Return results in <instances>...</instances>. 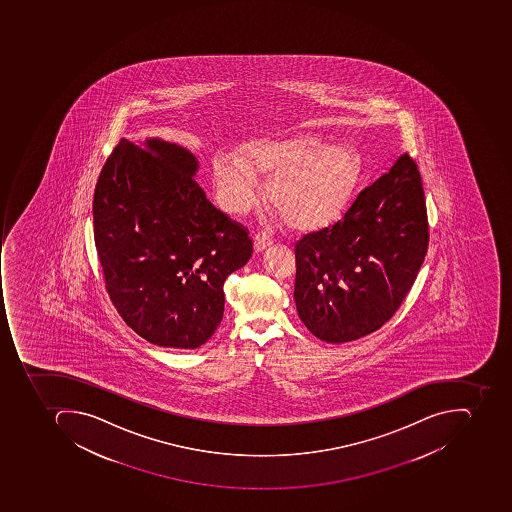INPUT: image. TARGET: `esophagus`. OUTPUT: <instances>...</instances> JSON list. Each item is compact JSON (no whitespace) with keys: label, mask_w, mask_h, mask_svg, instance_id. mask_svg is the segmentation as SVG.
<instances>
[{"label":"esophagus","mask_w":512,"mask_h":512,"mask_svg":"<svg viewBox=\"0 0 512 512\" xmlns=\"http://www.w3.org/2000/svg\"><path fill=\"white\" fill-rule=\"evenodd\" d=\"M274 244V240H272L271 236L266 235V233H257L254 238V249L255 252L265 251L266 247Z\"/></svg>","instance_id":"34e87169"}]
</instances>
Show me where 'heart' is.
<instances>
[{
	"label": "heart",
	"instance_id": "1",
	"mask_svg": "<svg viewBox=\"0 0 512 512\" xmlns=\"http://www.w3.org/2000/svg\"><path fill=\"white\" fill-rule=\"evenodd\" d=\"M255 175H265L266 197L296 230H316L340 218L362 175L359 153L346 145L324 147L315 136L247 145L241 161H213L219 203L232 214L246 213L257 200Z\"/></svg>",
	"mask_w": 512,
	"mask_h": 512
}]
</instances>
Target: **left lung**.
I'll list each match as a JSON object with an SVG mask.
<instances>
[{
  "label": "left lung",
  "mask_w": 512,
  "mask_h": 512,
  "mask_svg": "<svg viewBox=\"0 0 512 512\" xmlns=\"http://www.w3.org/2000/svg\"><path fill=\"white\" fill-rule=\"evenodd\" d=\"M425 193L407 153L360 191L332 227L307 233L294 247V301L319 340L365 337L395 315L428 252Z\"/></svg>",
  "instance_id": "1"
}]
</instances>
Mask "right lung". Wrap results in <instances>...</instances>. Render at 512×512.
Returning a JSON list of instances; mask_svg holds the SVG:
<instances>
[{
    "label": "right lung",
    "instance_id": "obj_1",
    "mask_svg": "<svg viewBox=\"0 0 512 512\" xmlns=\"http://www.w3.org/2000/svg\"><path fill=\"white\" fill-rule=\"evenodd\" d=\"M182 145L120 139L94 193V240L106 291L139 337L196 349L224 315V282L252 257L246 227L214 207Z\"/></svg>",
    "mask_w": 512,
    "mask_h": 512
}]
</instances>
